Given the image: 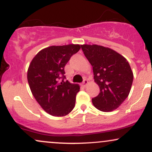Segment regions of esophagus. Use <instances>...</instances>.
Here are the masks:
<instances>
[{
	"label": "esophagus",
	"mask_w": 152,
	"mask_h": 152,
	"mask_svg": "<svg viewBox=\"0 0 152 152\" xmlns=\"http://www.w3.org/2000/svg\"><path fill=\"white\" fill-rule=\"evenodd\" d=\"M88 80H86V79H84V80H83V87L86 86V85L88 84Z\"/></svg>",
	"instance_id": "34e87169"
}]
</instances>
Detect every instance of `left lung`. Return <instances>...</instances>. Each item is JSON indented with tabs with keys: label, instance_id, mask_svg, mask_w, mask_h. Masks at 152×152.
Returning <instances> with one entry per match:
<instances>
[{
	"label": "left lung",
	"instance_id": "8db88e82",
	"mask_svg": "<svg viewBox=\"0 0 152 152\" xmlns=\"http://www.w3.org/2000/svg\"><path fill=\"white\" fill-rule=\"evenodd\" d=\"M85 56L93 67L94 81L100 93L92 99L99 111L116 109L129 94L134 75L129 64L113 49L99 45H81Z\"/></svg>",
	"mask_w": 152,
	"mask_h": 152
}]
</instances>
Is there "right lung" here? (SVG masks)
Listing matches in <instances>:
<instances>
[{
	"mask_svg": "<svg viewBox=\"0 0 152 152\" xmlns=\"http://www.w3.org/2000/svg\"><path fill=\"white\" fill-rule=\"evenodd\" d=\"M80 48L78 44L47 47L35 56L29 65L27 78L33 96L52 116H64L74 108L80 87L64 81V67Z\"/></svg>",
	"mask_w": 152,
	"mask_h": 152,
	"instance_id": "obj_1",
	"label": "right lung"
}]
</instances>
